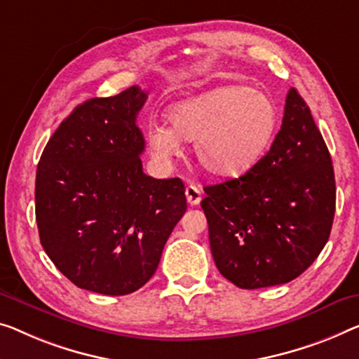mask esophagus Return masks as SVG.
<instances>
[{
  "label": "esophagus",
  "mask_w": 359,
  "mask_h": 359,
  "mask_svg": "<svg viewBox=\"0 0 359 359\" xmlns=\"http://www.w3.org/2000/svg\"><path fill=\"white\" fill-rule=\"evenodd\" d=\"M185 196H187V201H189L191 206L200 205V201H201V189L198 185H195V184L187 185Z\"/></svg>",
  "instance_id": "obj_1"
}]
</instances>
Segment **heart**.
I'll return each mask as SVG.
<instances>
[{
  "label": "heart",
  "instance_id": "1",
  "mask_svg": "<svg viewBox=\"0 0 359 359\" xmlns=\"http://www.w3.org/2000/svg\"><path fill=\"white\" fill-rule=\"evenodd\" d=\"M170 127L153 126L148 145L158 156H177L180 140L195 142L201 168L216 177H240L259 161L279 126L271 96L248 85H221L169 109Z\"/></svg>",
  "mask_w": 359,
  "mask_h": 359
}]
</instances>
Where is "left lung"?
<instances>
[{
	"label": "left lung",
	"mask_w": 359,
	"mask_h": 359,
	"mask_svg": "<svg viewBox=\"0 0 359 359\" xmlns=\"http://www.w3.org/2000/svg\"><path fill=\"white\" fill-rule=\"evenodd\" d=\"M201 208L221 274L240 288L303 274L327 243L335 214L330 153L308 104L287 93L279 133L242 177L205 187Z\"/></svg>",
	"instance_id": "1"
}]
</instances>
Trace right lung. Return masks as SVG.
<instances>
[{
	"label": "right lung",
	"mask_w": 359,
	"mask_h": 359,
	"mask_svg": "<svg viewBox=\"0 0 359 359\" xmlns=\"http://www.w3.org/2000/svg\"><path fill=\"white\" fill-rule=\"evenodd\" d=\"M140 87L79 104L43 149L35 216L43 250L79 288L127 295L151 279L187 211L180 179L143 172Z\"/></svg>",
	"instance_id": "right-lung-1"
}]
</instances>
